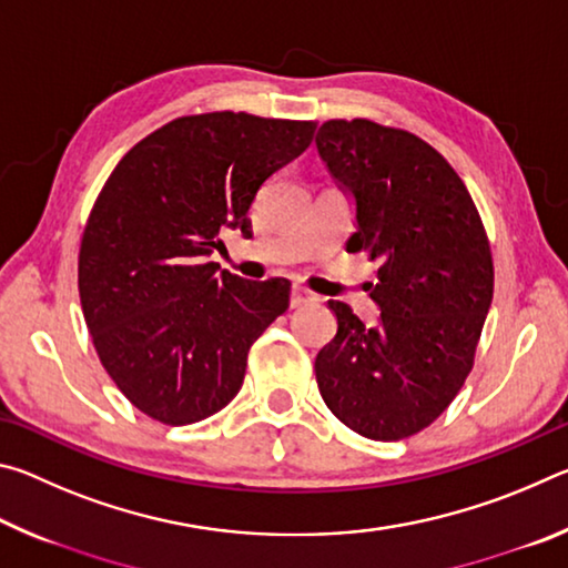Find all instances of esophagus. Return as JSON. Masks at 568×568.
<instances>
[{"mask_svg":"<svg viewBox=\"0 0 568 568\" xmlns=\"http://www.w3.org/2000/svg\"><path fill=\"white\" fill-rule=\"evenodd\" d=\"M315 301H318V297H315L311 291H307V287L297 285V283L291 287V305H293V307H301V305L315 303Z\"/></svg>","mask_w":568,"mask_h":568,"instance_id":"34e87169","label":"esophagus"}]
</instances>
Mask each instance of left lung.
<instances>
[{
	"instance_id": "1",
	"label": "left lung",
	"mask_w": 568,
	"mask_h": 568,
	"mask_svg": "<svg viewBox=\"0 0 568 568\" xmlns=\"http://www.w3.org/2000/svg\"><path fill=\"white\" fill-rule=\"evenodd\" d=\"M315 148L353 200L345 250L381 263L376 325L328 301L338 331L315 358V381L355 434L408 438L448 408L474 365L494 297L486 230L464 180L416 134L331 120Z\"/></svg>"
}]
</instances>
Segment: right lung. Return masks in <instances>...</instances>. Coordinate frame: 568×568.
Wrapping results in <instances>:
<instances>
[{
	"label": "right lung",
	"mask_w": 568,
	"mask_h": 568,
	"mask_svg": "<svg viewBox=\"0 0 568 568\" xmlns=\"http://www.w3.org/2000/svg\"><path fill=\"white\" fill-rule=\"evenodd\" d=\"M315 122L192 114L140 140L104 182L80 247V301L104 371L134 408L187 426L237 396L247 351L287 311L285 277L245 281L210 255L250 235L263 182Z\"/></svg>",
	"instance_id": "add662e5"
}]
</instances>
